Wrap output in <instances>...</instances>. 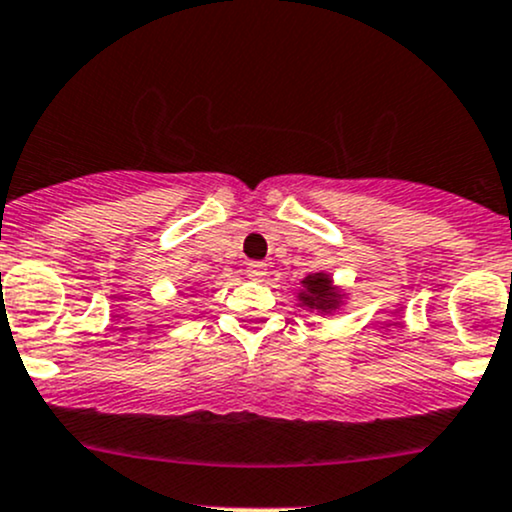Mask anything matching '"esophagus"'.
Segmentation results:
<instances>
[{
    "label": "esophagus",
    "instance_id": "34e87169",
    "mask_svg": "<svg viewBox=\"0 0 512 512\" xmlns=\"http://www.w3.org/2000/svg\"><path fill=\"white\" fill-rule=\"evenodd\" d=\"M246 275H249V278H254V280L266 278L268 266H266V263H261V261H251L249 266H246Z\"/></svg>",
    "mask_w": 512,
    "mask_h": 512
}]
</instances>
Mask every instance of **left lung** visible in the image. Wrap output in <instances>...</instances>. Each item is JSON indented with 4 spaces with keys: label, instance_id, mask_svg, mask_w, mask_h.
<instances>
[{
    "label": "left lung",
    "instance_id": "8db88e82",
    "mask_svg": "<svg viewBox=\"0 0 512 512\" xmlns=\"http://www.w3.org/2000/svg\"><path fill=\"white\" fill-rule=\"evenodd\" d=\"M300 283H302V290L297 297H300V302L307 304L309 309H317V312L326 314L341 307L343 295L338 287H333L331 275L312 273L304 280H300Z\"/></svg>",
    "mask_w": 512,
    "mask_h": 512
}]
</instances>
